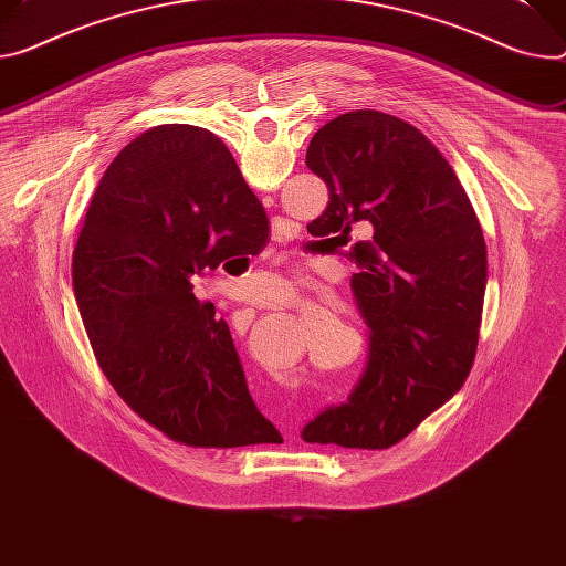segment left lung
I'll return each instance as SVG.
<instances>
[{"mask_svg": "<svg viewBox=\"0 0 566 566\" xmlns=\"http://www.w3.org/2000/svg\"><path fill=\"white\" fill-rule=\"evenodd\" d=\"M306 167L329 189L314 221L325 234L345 245L356 223L373 232L349 248L352 291L370 329L366 370L302 438L388 449L472 370L488 282L483 230L442 153L399 117L354 111L327 122Z\"/></svg>", "mask_w": 566, "mask_h": 566, "instance_id": "8db88e82", "label": "left lung"}]
</instances>
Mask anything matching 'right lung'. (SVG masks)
<instances>
[{
	"label": "right lung",
	"instance_id": "1",
	"mask_svg": "<svg viewBox=\"0 0 566 566\" xmlns=\"http://www.w3.org/2000/svg\"><path fill=\"white\" fill-rule=\"evenodd\" d=\"M266 226L228 146L189 124L135 137L92 196L72 256L78 314L117 395L176 442L282 440L248 392L228 323L191 284L254 250Z\"/></svg>",
	"mask_w": 566,
	"mask_h": 566
}]
</instances>
